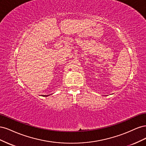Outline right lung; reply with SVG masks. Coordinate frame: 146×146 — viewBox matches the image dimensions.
I'll return each mask as SVG.
<instances>
[{
  "instance_id": "right-lung-1",
  "label": "right lung",
  "mask_w": 146,
  "mask_h": 146,
  "mask_svg": "<svg viewBox=\"0 0 146 146\" xmlns=\"http://www.w3.org/2000/svg\"><path fill=\"white\" fill-rule=\"evenodd\" d=\"M50 95H47V96H45V95H44V96H46V97H47V96H50Z\"/></svg>"
}]
</instances>
